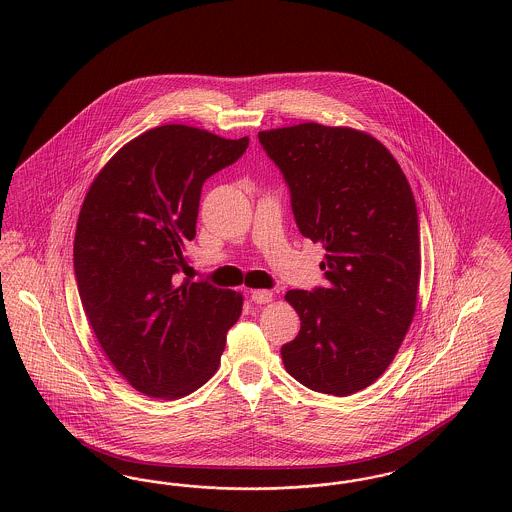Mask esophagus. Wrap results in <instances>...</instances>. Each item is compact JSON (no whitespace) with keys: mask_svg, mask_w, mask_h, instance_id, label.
<instances>
[{"mask_svg":"<svg viewBox=\"0 0 512 512\" xmlns=\"http://www.w3.org/2000/svg\"><path fill=\"white\" fill-rule=\"evenodd\" d=\"M272 299V292L270 290H253L251 292V301L257 305H265Z\"/></svg>","mask_w":512,"mask_h":512,"instance_id":"34e87169","label":"esophagus"}]
</instances>
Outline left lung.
I'll return each instance as SVG.
<instances>
[{
	"label": "left lung",
	"instance_id": "1",
	"mask_svg": "<svg viewBox=\"0 0 512 512\" xmlns=\"http://www.w3.org/2000/svg\"><path fill=\"white\" fill-rule=\"evenodd\" d=\"M292 197L299 232L326 249V288L290 290L301 318L282 361L309 390L345 397L390 366L411 326L420 232L411 186L370 134L303 122L259 132Z\"/></svg>",
	"mask_w": 512,
	"mask_h": 512
}]
</instances>
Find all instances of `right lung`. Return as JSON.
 <instances>
[{
  "mask_svg": "<svg viewBox=\"0 0 512 512\" xmlns=\"http://www.w3.org/2000/svg\"><path fill=\"white\" fill-rule=\"evenodd\" d=\"M249 138L165 124L121 147L92 182L74 234L80 301L111 365L149 397L178 399L219 368L244 297L180 282L203 182Z\"/></svg>",
  "mask_w": 512,
  "mask_h": 512,
  "instance_id": "1",
  "label": "right lung"
}]
</instances>
